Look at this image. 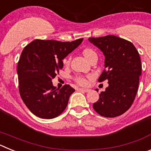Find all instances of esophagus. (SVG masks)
I'll return each mask as SVG.
<instances>
[{"label":"esophagus","instance_id":"obj_1","mask_svg":"<svg viewBox=\"0 0 151 151\" xmlns=\"http://www.w3.org/2000/svg\"><path fill=\"white\" fill-rule=\"evenodd\" d=\"M79 91H83V92H88L90 91V89L88 88H79Z\"/></svg>","mask_w":151,"mask_h":151}]
</instances>
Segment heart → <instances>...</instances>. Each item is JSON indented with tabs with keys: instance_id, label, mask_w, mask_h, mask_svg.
<instances>
[{
	"instance_id": "obj_1",
	"label": "heart",
	"mask_w": 151,
	"mask_h": 151,
	"mask_svg": "<svg viewBox=\"0 0 151 151\" xmlns=\"http://www.w3.org/2000/svg\"><path fill=\"white\" fill-rule=\"evenodd\" d=\"M83 54L84 56H85V59L87 60H88L89 58H90L92 55H94V54H96L95 52L93 50H91V49H86V50H85L83 51ZM77 82H78V84H81V85H84V84L86 83V81L82 78H77Z\"/></svg>"
}]
</instances>
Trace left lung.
Returning a JSON list of instances; mask_svg holds the SVG:
<instances>
[{"label": "left lung", "instance_id": "8db88e82", "mask_svg": "<svg viewBox=\"0 0 151 151\" xmlns=\"http://www.w3.org/2000/svg\"><path fill=\"white\" fill-rule=\"evenodd\" d=\"M88 41L105 57V69L98 81L107 79L109 84L93 107L102 116L122 115L132 106L138 91L141 76L139 54L132 42L112 35Z\"/></svg>", "mask_w": 151, "mask_h": 151}]
</instances>
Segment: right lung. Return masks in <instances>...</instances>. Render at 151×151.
Here are the masks:
<instances>
[{
  "label": "right lung",
  "mask_w": 151,
  "mask_h": 151,
  "mask_svg": "<svg viewBox=\"0 0 151 151\" xmlns=\"http://www.w3.org/2000/svg\"><path fill=\"white\" fill-rule=\"evenodd\" d=\"M82 41L83 38L71 42L37 39L23 49L17 66L19 93L36 116L50 119L66 109L75 89L69 85L57 88L52 79L63 66V60Z\"/></svg>",
  "instance_id": "add662e5"
}]
</instances>
